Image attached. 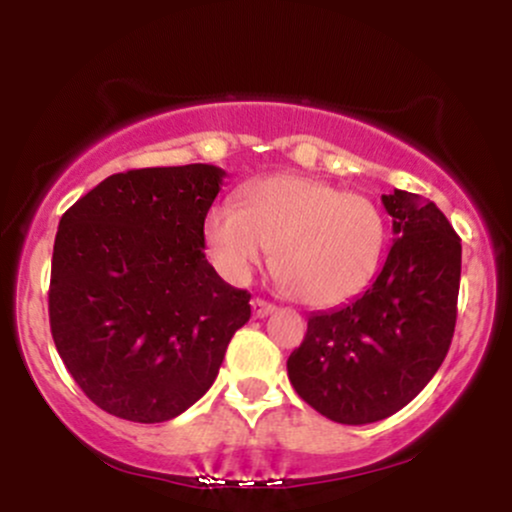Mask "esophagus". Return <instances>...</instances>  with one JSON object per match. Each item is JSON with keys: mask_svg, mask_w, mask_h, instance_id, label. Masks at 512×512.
I'll return each instance as SVG.
<instances>
[{"mask_svg": "<svg viewBox=\"0 0 512 512\" xmlns=\"http://www.w3.org/2000/svg\"><path fill=\"white\" fill-rule=\"evenodd\" d=\"M252 315L255 317H267V315H272L274 313V305L272 303H267V301H262V298H252Z\"/></svg>", "mask_w": 512, "mask_h": 512, "instance_id": "34e87169", "label": "esophagus"}]
</instances>
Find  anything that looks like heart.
Here are the masks:
<instances>
[{"instance_id":"heart-1","label":"heart","mask_w":512,"mask_h":512,"mask_svg":"<svg viewBox=\"0 0 512 512\" xmlns=\"http://www.w3.org/2000/svg\"><path fill=\"white\" fill-rule=\"evenodd\" d=\"M204 245L228 281L245 284L274 250V272L296 301L334 308L373 284L387 219L370 197L325 180L281 173L240 190V207L214 204Z\"/></svg>"}]
</instances>
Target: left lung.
I'll use <instances>...</instances> for the list:
<instances>
[{"instance_id": "left-lung-1", "label": "left lung", "mask_w": 512, "mask_h": 512, "mask_svg": "<svg viewBox=\"0 0 512 512\" xmlns=\"http://www.w3.org/2000/svg\"><path fill=\"white\" fill-rule=\"evenodd\" d=\"M392 248L363 296L308 317L286 361L293 390L337 424L387 419L419 395L448 354L457 320L462 245L428 199L383 195Z\"/></svg>"}]
</instances>
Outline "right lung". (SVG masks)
<instances>
[{"mask_svg":"<svg viewBox=\"0 0 512 512\" xmlns=\"http://www.w3.org/2000/svg\"><path fill=\"white\" fill-rule=\"evenodd\" d=\"M226 170L209 163L115 173L64 211L52 250L50 330L84 395L161 424L190 409L250 320V293L204 255Z\"/></svg>","mask_w":512,"mask_h":512,"instance_id":"obj_1","label":"right lung"}]
</instances>
